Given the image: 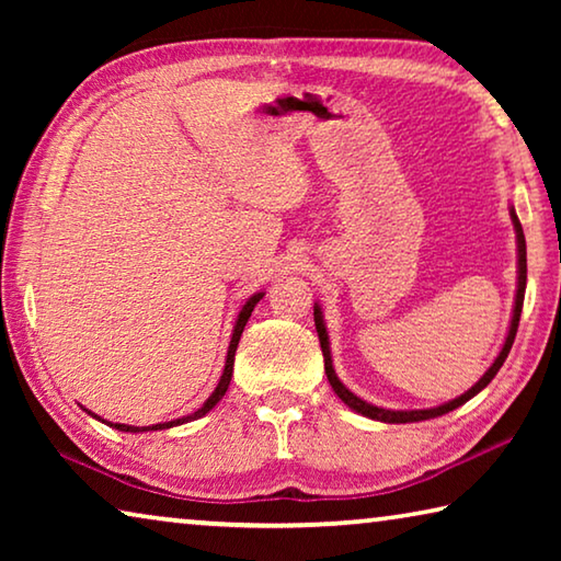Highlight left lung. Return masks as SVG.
Listing matches in <instances>:
<instances>
[{"mask_svg":"<svg viewBox=\"0 0 561 561\" xmlns=\"http://www.w3.org/2000/svg\"><path fill=\"white\" fill-rule=\"evenodd\" d=\"M510 217H512V225H515V234H517V297H515V309H512V321H510V331H507V339L505 344H502V351L495 358V364H492L485 376L480 378L478 383H474L470 391H465L462 396L453 398V401L443 403L438 408H423V411H388V408H378L374 403H366L360 401L358 396H354L348 391V388L339 381V376L334 371V364H331V351H329V334H327V327H324V317H321V309L319 304L314 307V324H317V334H319V344H321V354H324V371L331 388H334V393L344 401L351 411H356L360 415L371 417V421H381V423H417V421H428V417H438L443 413H450L455 408L468 403L472 396H478L482 388H485L492 378L497 376V371L505 364V358L510 354L512 344H515V334H517V327H519V314H522V301H525V287H527V244H525V232H522V225L515 215V207H510Z\"/></svg>","mask_w":561,"mask_h":561,"instance_id":"obj_1","label":"left lung"}]
</instances>
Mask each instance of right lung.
<instances>
[{"label": "right lung", "mask_w": 561, "mask_h": 561, "mask_svg": "<svg viewBox=\"0 0 561 561\" xmlns=\"http://www.w3.org/2000/svg\"><path fill=\"white\" fill-rule=\"evenodd\" d=\"M264 297V291H257V294H252L250 299H247V304L242 307V311H240V317H237V321H234V331H232V341H230V348H227V358H225V371H222V376H220V383H217V388L213 391V396L207 398V401L197 408L195 413H190V415H183V417H178V421H168V423H158V425H146V428H138V425H126V423H108V421H103V423H108L111 428H116V431H126V433H144V431H165V428H173V425H183V423H187V421H197V417H203L207 411H213V408L217 405V401H220V398L225 396V391H227V386H230V378H232V366H234V351H237V344H240V336H242V331H244V324H247V319L252 317V311H254V307H257V301ZM91 413V411H89ZM93 415V413H91ZM93 417H99V415H93ZM101 421V417H99Z\"/></svg>", "instance_id": "add662e5"}]
</instances>
